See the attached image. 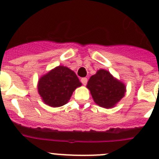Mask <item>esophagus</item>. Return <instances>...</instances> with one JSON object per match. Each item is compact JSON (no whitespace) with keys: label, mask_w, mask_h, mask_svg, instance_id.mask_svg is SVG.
I'll list each match as a JSON object with an SVG mask.
<instances>
[{"label":"esophagus","mask_w":159,"mask_h":159,"mask_svg":"<svg viewBox=\"0 0 159 159\" xmlns=\"http://www.w3.org/2000/svg\"><path fill=\"white\" fill-rule=\"evenodd\" d=\"M81 83H82L84 85H86L87 83H88V79H87V78H82V79H81Z\"/></svg>","instance_id":"34e87169"}]
</instances>
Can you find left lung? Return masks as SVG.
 <instances>
[{"instance_id": "1", "label": "left lung", "mask_w": 159, "mask_h": 159, "mask_svg": "<svg viewBox=\"0 0 159 159\" xmlns=\"http://www.w3.org/2000/svg\"><path fill=\"white\" fill-rule=\"evenodd\" d=\"M87 88L90 90L95 103L105 108L115 106L126 92L124 84L103 69L99 70L89 79Z\"/></svg>"}]
</instances>
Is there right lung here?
I'll list each match as a JSON object with an SVG mask.
<instances>
[{
	"label": "right lung",
	"mask_w": 159,
	"mask_h": 159,
	"mask_svg": "<svg viewBox=\"0 0 159 159\" xmlns=\"http://www.w3.org/2000/svg\"><path fill=\"white\" fill-rule=\"evenodd\" d=\"M81 85L74 71L59 66L40 79L38 92L46 104L57 107L67 103L75 88Z\"/></svg>",
	"instance_id": "1"
}]
</instances>
